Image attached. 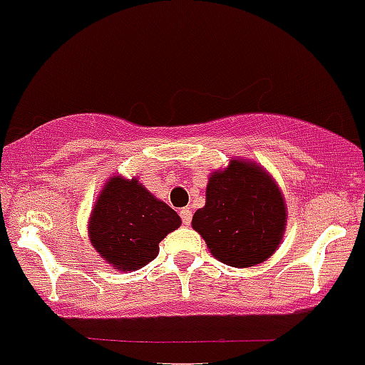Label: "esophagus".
I'll list each match as a JSON object with an SVG mask.
<instances>
[{"label":"esophagus","instance_id":"34e87169","mask_svg":"<svg viewBox=\"0 0 365 365\" xmlns=\"http://www.w3.org/2000/svg\"><path fill=\"white\" fill-rule=\"evenodd\" d=\"M179 215H180V220H182V224L190 225V222H192V210H190V207H182V210L179 211Z\"/></svg>","mask_w":365,"mask_h":365}]
</instances>
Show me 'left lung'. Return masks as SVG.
<instances>
[{
  "mask_svg": "<svg viewBox=\"0 0 365 365\" xmlns=\"http://www.w3.org/2000/svg\"><path fill=\"white\" fill-rule=\"evenodd\" d=\"M283 195L258 165L232 159L210 177L206 206L192 225L211 255L231 267H252L276 251L284 231Z\"/></svg>",
  "mask_w": 365,
  "mask_h": 365,
  "instance_id": "8db88e82",
  "label": "left lung"
}]
</instances>
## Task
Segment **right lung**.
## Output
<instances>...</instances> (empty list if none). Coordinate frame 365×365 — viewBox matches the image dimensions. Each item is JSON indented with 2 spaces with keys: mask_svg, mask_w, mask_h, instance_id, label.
I'll return each instance as SVG.
<instances>
[{
  "mask_svg": "<svg viewBox=\"0 0 365 365\" xmlns=\"http://www.w3.org/2000/svg\"><path fill=\"white\" fill-rule=\"evenodd\" d=\"M179 225V215L136 179L113 177L93 210L89 238L110 265L136 270L158 256L159 242Z\"/></svg>",
  "mask_w": 365,
  "mask_h": 365,
  "instance_id": "obj_1",
  "label": "right lung"
}]
</instances>
